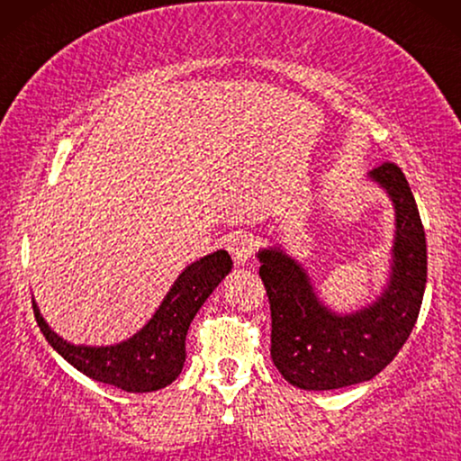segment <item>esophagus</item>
<instances>
[{
	"instance_id": "esophagus-1",
	"label": "esophagus",
	"mask_w": 461,
	"mask_h": 461,
	"mask_svg": "<svg viewBox=\"0 0 461 461\" xmlns=\"http://www.w3.org/2000/svg\"><path fill=\"white\" fill-rule=\"evenodd\" d=\"M226 249L230 251L235 264H245L251 256H254L256 239L248 235V232H237V235H232L229 241H226Z\"/></svg>"
}]
</instances>
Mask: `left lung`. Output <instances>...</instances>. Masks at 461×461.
<instances>
[{
    "instance_id": "1",
    "label": "left lung",
    "mask_w": 461,
    "mask_h": 461,
    "mask_svg": "<svg viewBox=\"0 0 461 461\" xmlns=\"http://www.w3.org/2000/svg\"><path fill=\"white\" fill-rule=\"evenodd\" d=\"M371 178L386 188L396 210L393 275L382 298L355 314L327 311L304 268L281 249H262L270 357L281 375L302 390H333L375 377L407 342L426 287V235L413 193L401 167L384 161Z\"/></svg>"
}]
</instances>
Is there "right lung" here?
<instances>
[{
  "label": "right lung",
  "mask_w": 461,
  "mask_h": 461,
  "mask_svg": "<svg viewBox=\"0 0 461 461\" xmlns=\"http://www.w3.org/2000/svg\"><path fill=\"white\" fill-rule=\"evenodd\" d=\"M230 268L232 260L224 249L193 262L169 289L153 319L136 336L115 346L68 344L50 330L33 300L35 321L48 344L84 375L125 393H153L180 375L191 321Z\"/></svg>",
  "instance_id": "obj_1"
}]
</instances>
